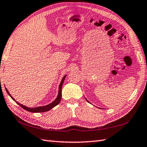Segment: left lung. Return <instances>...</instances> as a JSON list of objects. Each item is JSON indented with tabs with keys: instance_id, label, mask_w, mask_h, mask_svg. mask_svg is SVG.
Returning <instances> with one entry per match:
<instances>
[{
	"instance_id": "left-lung-1",
	"label": "left lung",
	"mask_w": 147,
	"mask_h": 147,
	"mask_svg": "<svg viewBox=\"0 0 147 147\" xmlns=\"http://www.w3.org/2000/svg\"><path fill=\"white\" fill-rule=\"evenodd\" d=\"M87 101H88V100H87ZM88 102H89V101H88Z\"/></svg>"
}]
</instances>
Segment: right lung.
I'll use <instances>...</instances> for the list:
<instances>
[{
    "instance_id": "obj_1",
    "label": "right lung",
    "mask_w": 147,
    "mask_h": 147,
    "mask_svg": "<svg viewBox=\"0 0 147 147\" xmlns=\"http://www.w3.org/2000/svg\"><path fill=\"white\" fill-rule=\"evenodd\" d=\"M65 77H66V76H65L63 77L62 80H61V82L59 86V90H58V96L56 98V99H55L53 102H52L51 104H48V105H47V106H41V107H34V108H31V107H28L26 106H23L22 104H19V102H18L17 101H16V100L13 98V97L11 96V94H10V93L9 92L8 90L6 89L5 88V90L6 91H7V94H9V95L11 96V98L15 100V102H16V103H17L18 104H19V106H20L21 107H22L24 109L28 111H29V112H32V113H43V112H46V111H48L50 110L51 109L53 108V107H54L55 106H56L57 105H58V104L60 103V100H61V88H62V86H63V82H64V80L65 79Z\"/></svg>"
}]
</instances>
